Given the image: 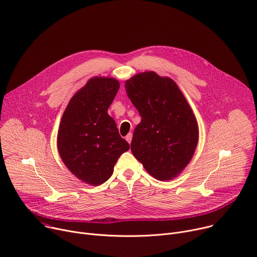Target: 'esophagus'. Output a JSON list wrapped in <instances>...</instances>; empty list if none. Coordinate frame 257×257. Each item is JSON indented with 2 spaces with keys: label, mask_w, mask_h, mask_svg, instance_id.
Wrapping results in <instances>:
<instances>
[{
  "label": "esophagus",
  "mask_w": 257,
  "mask_h": 257,
  "mask_svg": "<svg viewBox=\"0 0 257 257\" xmlns=\"http://www.w3.org/2000/svg\"><path fill=\"white\" fill-rule=\"evenodd\" d=\"M125 138H126V141H127L129 144H131V141H132V133H128Z\"/></svg>",
  "instance_id": "esophagus-1"
}]
</instances>
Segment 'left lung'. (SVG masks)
Masks as SVG:
<instances>
[{
  "instance_id": "1",
  "label": "left lung",
  "mask_w": 257,
  "mask_h": 257,
  "mask_svg": "<svg viewBox=\"0 0 257 257\" xmlns=\"http://www.w3.org/2000/svg\"><path fill=\"white\" fill-rule=\"evenodd\" d=\"M125 88L142 116L131 142L133 156L156 179L176 177L198 145L199 128L191 106L173 80L154 72L135 75Z\"/></svg>"
}]
</instances>
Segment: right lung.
Instances as JSON below:
<instances>
[{
  "mask_svg": "<svg viewBox=\"0 0 257 257\" xmlns=\"http://www.w3.org/2000/svg\"><path fill=\"white\" fill-rule=\"evenodd\" d=\"M120 83L112 78L90 79L69 100L60 121L57 148L62 162L80 180L98 185L113 172L129 144L107 113Z\"/></svg>",
  "mask_w": 257,
  "mask_h": 257,
  "instance_id": "1",
  "label": "right lung"
}]
</instances>
